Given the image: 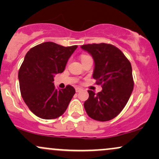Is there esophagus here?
Returning <instances> with one entry per match:
<instances>
[{
  "mask_svg": "<svg viewBox=\"0 0 159 159\" xmlns=\"http://www.w3.org/2000/svg\"><path fill=\"white\" fill-rule=\"evenodd\" d=\"M81 90V88H79V87H76L75 88V91H76V93H78V92H80V91Z\"/></svg>",
  "mask_w": 159,
  "mask_h": 159,
  "instance_id": "esophagus-1",
  "label": "esophagus"
}]
</instances>
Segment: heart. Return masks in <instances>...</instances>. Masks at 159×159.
I'll list each match as a JSON object with an SVG mask.
<instances>
[{"label":"heart","instance_id":"obj_1","mask_svg":"<svg viewBox=\"0 0 159 159\" xmlns=\"http://www.w3.org/2000/svg\"><path fill=\"white\" fill-rule=\"evenodd\" d=\"M89 57H90V56H87V55H82V56H81V60L85 59V58Z\"/></svg>","mask_w":159,"mask_h":159}]
</instances>
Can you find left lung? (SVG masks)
I'll use <instances>...</instances> for the list:
<instances>
[{"label":"left lung","mask_w":159,"mask_h":159,"mask_svg":"<svg viewBox=\"0 0 159 159\" xmlns=\"http://www.w3.org/2000/svg\"><path fill=\"white\" fill-rule=\"evenodd\" d=\"M93 57V78L102 90L98 93L88 90L89 98L84 106L87 115L98 121L114 119L125 106L133 88L132 65L123 53L114 45L106 43L81 45Z\"/></svg>","instance_id":"obj_1"}]
</instances>
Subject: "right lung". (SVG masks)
<instances>
[{
	"label": "right lung",
	"instance_id": "obj_1",
	"mask_svg": "<svg viewBox=\"0 0 159 159\" xmlns=\"http://www.w3.org/2000/svg\"><path fill=\"white\" fill-rule=\"evenodd\" d=\"M77 45L64 47L52 42L36 45L27 52L19 72L24 101L36 116L45 120L59 117L75 93L73 87L55 88L54 77L64 71Z\"/></svg>",
	"mask_w": 159,
	"mask_h": 159
}]
</instances>
